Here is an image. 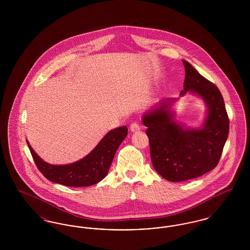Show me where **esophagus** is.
<instances>
[{"label": "esophagus", "instance_id": "1", "mask_svg": "<svg viewBox=\"0 0 250 250\" xmlns=\"http://www.w3.org/2000/svg\"><path fill=\"white\" fill-rule=\"evenodd\" d=\"M130 130L132 132H138V131L141 130V126L138 123H133L130 125Z\"/></svg>", "mask_w": 250, "mask_h": 250}]
</instances>
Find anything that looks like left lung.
Wrapping results in <instances>:
<instances>
[{"instance_id": "left-lung-1", "label": "left lung", "mask_w": 250, "mask_h": 250, "mask_svg": "<svg viewBox=\"0 0 250 250\" xmlns=\"http://www.w3.org/2000/svg\"><path fill=\"white\" fill-rule=\"evenodd\" d=\"M182 62L186 78L180 96L189 93L204 101L207 110L203 125L190 128L175 120L171 107L177 98L161 100L143 116L153 166L163 178L170 182L197 178L214 169L220 159L229 128L224 99L218 88L202 77L188 62Z\"/></svg>"}]
</instances>
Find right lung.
<instances>
[{"label":"right lung","instance_id":"right-lung-1","mask_svg":"<svg viewBox=\"0 0 250 250\" xmlns=\"http://www.w3.org/2000/svg\"><path fill=\"white\" fill-rule=\"evenodd\" d=\"M127 136L125 125L108 131L83 158L66 165H52L36 154L27 141L37 168L46 178L66 187H90L106 177L115 153Z\"/></svg>","mask_w":250,"mask_h":250}]
</instances>
